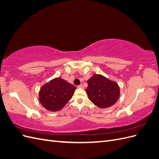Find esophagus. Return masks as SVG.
Instances as JSON below:
<instances>
[{
  "label": "esophagus",
  "instance_id": "obj_1",
  "mask_svg": "<svg viewBox=\"0 0 159 159\" xmlns=\"http://www.w3.org/2000/svg\"><path fill=\"white\" fill-rule=\"evenodd\" d=\"M78 88H84V85L82 84H80V85H78Z\"/></svg>",
  "mask_w": 159,
  "mask_h": 159
}]
</instances>
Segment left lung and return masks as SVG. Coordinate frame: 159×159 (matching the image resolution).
I'll return each mask as SVG.
<instances>
[{
	"mask_svg": "<svg viewBox=\"0 0 159 159\" xmlns=\"http://www.w3.org/2000/svg\"><path fill=\"white\" fill-rule=\"evenodd\" d=\"M88 84L85 91L89 100L100 108L111 107L119 99L120 90L117 84L102 75H94Z\"/></svg>",
	"mask_w": 159,
	"mask_h": 159,
	"instance_id": "8db88e82",
	"label": "left lung"
}]
</instances>
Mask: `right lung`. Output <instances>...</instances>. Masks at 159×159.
Here are the masks:
<instances>
[{
	"instance_id": "obj_1",
	"label": "right lung",
	"mask_w": 159,
	"mask_h": 159,
	"mask_svg": "<svg viewBox=\"0 0 159 159\" xmlns=\"http://www.w3.org/2000/svg\"><path fill=\"white\" fill-rule=\"evenodd\" d=\"M75 88V86L63 79L55 78L43 85L40 89V102L46 109L57 111L63 108L69 102Z\"/></svg>"
}]
</instances>
